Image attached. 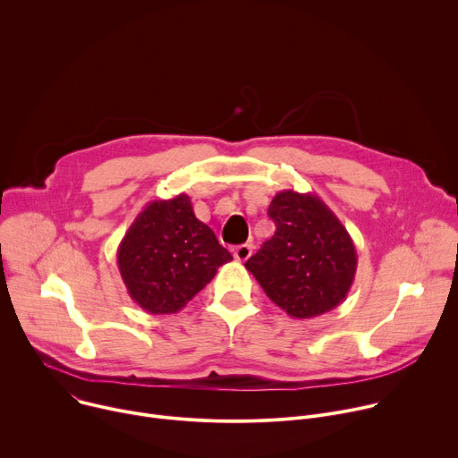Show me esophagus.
<instances>
[{
  "instance_id": "1",
  "label": "esophagus",
  "mask_w": 458,
  "mask_h": 458,
  "mask_svg": "<svg viewBox=\"0 0 458 458\" xmlns=\"http://www.w3.org/2000/svg\"><path fill=\"white\" fill-rule=\"evenodd\" d=\"M251 255V246L250 244H239L233 248V257L237 260H246Z\"/></svg>"
}]
</instances>
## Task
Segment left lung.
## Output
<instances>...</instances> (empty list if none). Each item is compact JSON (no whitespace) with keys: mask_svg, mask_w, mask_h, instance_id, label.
<instances>
[{"mask_svg":"<svg viewBox=\"0 0 458 458\" xmlns=\"http://www.w3.org/2000/svg\"><path fill=\"white\" fill-rule=\"evenodd\" d=\"M268 216L276 233L246 260V270L293 318L337 308L357 272L355 244L344 225L311 191H279Z\"/></svg>","mask_w":458,"mask_h":458,"instance_id":"left-lung-1","label":"left lung"}]
</instances>
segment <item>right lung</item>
<instances>
[{"label": "right lung", "mask_w": 458, "mask_h": 458, "mask_svg": "<svg viewBox=\"0 0 458 458\" xmlns=\"http://www.w3.org/2000/svg\"><path fill=\"white\" fill-rule=\"evenodd\" d=\"M230 260L212 228L195 217L186 193L148 203L117 248L128 295L154 315L182 310Z\"/></svg>", "instance_id": "add662e5"}]
</instances>
